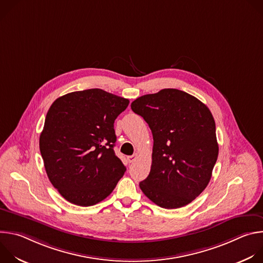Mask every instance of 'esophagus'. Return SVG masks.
Here are the masks:
<instances>
[{
    "instance_id": "obj_1",
    "label": "esophagus",
    "mask_w": 263,
    "mask_h": 263,
    "mask_svg": "<svg viewBox=\"0 0 263 263\" xmlns=\"http://www.w3.org/2000/svg\"><path fill=\"white\" fill-rule=\"evenodd\" d=\"M136 158H137V154H134V155H132V156H128V157H127V159H128L129 162H133Z\"/></svg>"
}]
</instances>
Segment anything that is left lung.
I'll use <instances>...</instances> for the list:
<instances>
[{
  "label": "left lung",
  "instance_id": "left-lung-1",
  "mask_svg": "<svg viewBox=\"0 0 263 263\" xmlns=\"http://www.w3.org/2000/svg\"><path fill=\"white\" fill-rule=\"evenodd\" d=\"M152 131V165L139 183L156 205L175 209L206 189L218 156L215 122L209 108L185 91L165 88L131 104Z\"/></svg>",
  "mask_w": 263,
  "mask_h": 263
}]
</instances>
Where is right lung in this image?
Listing matches in <instances>:
<instances>
[{
  "label": "right lung",
  "instance_id": "obj_1",
  "mask_svg": "<svg viewBox=\"0 0 263 263\" xmlns=\"http://www.w3.org/2000/svg\"><path fill=\"white\" fill-rule=\"evenodd\" d=\"M128 105V99L99 88L69 92L51 105L40 137L41 154L49 180L69 203L98 204L125 174L114 151V124Z\"/></svg>",
  "mask_w": 263,
  "mask_h": 263
}]
</instances>
